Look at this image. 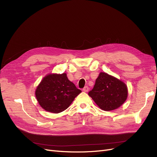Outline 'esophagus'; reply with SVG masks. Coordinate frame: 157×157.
<instances>
[{
  "label": "esophagus",
  "mask_w": 157,
  "mask_h": 157,
  "mask_svg": "<svg viewBox=\"0 0 157 157\" xmlns=\"http://www.w3.org/2000/svg\"><path fill=\"white\" fill-rule=\"evenodd\" d=\"M82 90H83V92H88V90H89V88H88V86H84V88L82 89Z\"/></svg>",
  "instance_id": "1"
}]
</instances>
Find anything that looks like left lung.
I'll return each instance as SVG.
<instances>
[{
	"instance_id": "obj_1",
	"label": "left lung",
	"mask_w": 157,
	"mask_h": 157,
	"mask_svg": "<svg viewBox=\"0 0 157 157\" xmlns=\"http://www.w3.org/2000/svg\"><path fill=\"white\" fill-rule=\"evenodd\" d=\"M128 93V88L124 82L101 72L88 95L99 108L109 111L120 107L126 100Z\"/></svg>"
}]
</instances>
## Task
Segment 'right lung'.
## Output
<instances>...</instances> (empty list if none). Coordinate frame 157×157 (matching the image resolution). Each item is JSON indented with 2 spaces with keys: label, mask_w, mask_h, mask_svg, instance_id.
I'll return each mask as SVG.
<instances>
[{
  "label": "right lung",
  "mask_w": 157,
  "mask_h": 157,
  "mask_svg": "<svg viewBox=\"0 0 157 157\" xmlns=\"http://www.w3.org/2000/svg\"><path fill=\"white\" fill-rule=\"evenodd\" d=\"M81 92L71 82L67 74L51 73L42 78L35 90L39 105L45 111L59 113L67 109Z\"/></svg>",
  "instance_id": "right-lung-1"
}]
</instances>
